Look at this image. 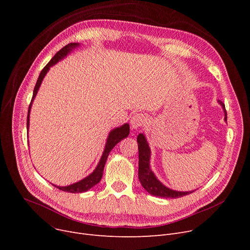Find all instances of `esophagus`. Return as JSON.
Masks as SVG:
<instances>
[{
    "mask_svg": "<svg viewBox=\"0 0 250 250\" xmlns=\"http://www.w3.org/2000/svg\"><path fill=\"white\" fill-rule=\"evenodd\" d=\"M145 121H146L145 115L142 113H137L133 115L132 120H130V126H132L133 129H137L145 124Z\"/></svg>",
    "mask_w": 250,
    "mask_h": 250,
    "instance_id": "1",
    "label": "esophagus"
}]
</instances>
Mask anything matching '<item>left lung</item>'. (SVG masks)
Wrapping results in <instances>:
<instances>
[{"label":"left lung","mask_w":250,"mask_h":250,"mask_svg":"<svg viewBox=\"0 0 250 250\" xmlns=\"http://www.w3.org/2000/svg\"><path fill=\"white\" fill-rule=\"evenodd\" d=\"M219 104L224 110V121L227 123V112L225 109V104L221 100H218ZM138 149H139V180L142 187L145 188L150 194L155 196H160V198H181L183 195L189 194L194 190L190 191H178L165 187L163 183L156 177L154 172L152 171L150 166L151 159V149L149 147L148 141L144 134H139L137 138Z\"/></svg>","instance_id":"8db88e82"}]
</instances>
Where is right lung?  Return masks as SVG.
I'll use <instances>...</instances> for the list:
<instances>
[{"instance_id":"add662e5","label":"right lung","mask_w":250,"mask_h":250,"mask_svg":"<svg viewBox=\"0 0 250 250\" xmlns=\"http://www.w3.org/2000/svg\"><path fill=\"white\" fill-rule=\"evenodd\" d=\"M79 46H80V43H78V42L69 43L68 45L63 46L61 50H59L57 52L55 57L48 62V63L42 69L41 74H39V77L37 79V82H36L34 90H33V96H32L31 102L29 104V108H28V114H27V129L28 130H29V117H30V110H31V107H32V103L34 101V98H35L37 92L39 90V87H41V85L43 81L45 75L49 71L50 67H52V65H55L57 62H59L62 59H64L70 54V52H72L75 48H77ZM128 134H129V125L128 124H124L121 126H117V127H114L113 129H111L109 134H108L107 139H106V143H105V147H104V151L102 153L101 158H100V160H99V162H98V164H97L96 168L94 169L93 172L89 174L88 176H86L85 178L79 180L78 182L73 183V185L67 186V187H59V186H56V185H52V186L56 187L57 188H59L62 191L72 192V193L85 192L88 189H90L91 188H93L94 186H96L102 178L103 169H104L105 163H106L107 157H108L110 151L113 149V147L116 145L117 143H120L122 140L125 139L128 136Z\"/></svg>"}]
</instances>
